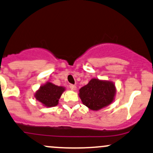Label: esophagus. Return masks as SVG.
<instances>
[{
	"mask_svg": "<svg viewBox=\"0 0 153 153\" xmlns=\"http://www.w3.org/2000/svg\"><path fill=\"white\" fill-rule=\"evenodd\" d=\"M70 88L72 91H75V90L77 89V87H76V85L71 84V85H70Z\"/></svg>",
	"mask_w": 153,
	"mask_h": 153,
	"instance_id": "1",
	"label": "esophagus"
}]
</instances>
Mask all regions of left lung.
I'll use <instances>...</instances> for the list:
<instances>
[{"label":"left lung","instance_id":"1","mask_svg":"<svg viewBox=\"0 0 153 153\" xmlns=\"http://www.w3.org/2000/svg\"><path fill=\"white\" fill-rule=\"evenodd\" d=\"M116 87L110 80L92 78L88 84L80 88V99L88 109L97 111L107 107L115 100Z\"/></svg>","mask_w":153,"mask_h":153}]
</instances>
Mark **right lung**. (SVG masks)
Listing matches in <instances>:
<instances>
[{
	"label": "right lung",
	"mask_w": 153,
	"mask_h": 153,
	"mask_svg": "<svg viewBox=\"0 0 153 153\" xmlns=\"http://www.w3.org/2000/svg\"><path fill=\"white\" fill-rule=\"evenodd\" d=\"M65 90V87L58 86L51 82H46L36 91L34 97L43 106L55 107L59 104V100Z\"/></svg>",
	"instance_id": "obj_1"
}]
</instances>
